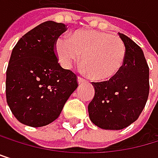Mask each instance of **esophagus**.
Here are the masks:
<instances>
[{
    "instance_id": "1",
    "label": "esophagus",
    "mask_w": 158,
    "mask_h": 158,
    "mask_svg": "<svg viewBox=\"0 0 158 158\" xmlns=\"http://www.w3.org/2000/svg\"><path fill=\"white\" fill-rule=\"evenodd\" d=\"M86 81L84 80V78H82L81 77H77V82H78V84H82V83H84Z\"/></svg>"
}]
</instances>
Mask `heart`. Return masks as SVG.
<instances>
[{"instance_id": "heart-1", "label": "heart", "mask_w": 158, "mask_h": 158, "mask_svg": "<svg viewBox=\"0 0 158 158\" xmlns=\"http://www.w3.org/2000/svg\"><path fill=\"white\" fill-rule=\"evenodd\" d=\"M56 52L63 67L70 68L82 56L85 72L97 81H108L123 66L126 47L119 37L84 30L77 32L72 40L66 36L58 39Z\"/></svg>"}]
</instances>
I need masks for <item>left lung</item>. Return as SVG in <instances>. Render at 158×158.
Instances as JSON below:
<instances>
[{
	"instance_id": "left-lung-1",
	"label": "left lung",
	"mask_w": 158,
	"mask_h": 158,
	"mask_svg": "<svg viewBox=\"0 0 158 158\" xmlns=\"http://www.w3.org/2000/svg\"><path fill=\"white\" fill-rule=\"evenodd\" d=\"M126 47L120 71L109 81L93 82L95 97L88 105L90 119L105 130H121L135 122L149 96V66L142 49L118 33Z\"/></svg>"
}]
</instances>
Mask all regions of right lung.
<instances>
[{
	"mask_svg": "<svg viewBox=\"0 0 158 158\" xmlns=\"http://www.w3.org/2000/svg\"><path fill=\"white\" fill-rule=\"evenodd\" d=\"M65 31L61 23H42L12 50L5 93L12 114L23 124L42 127L56 120L78 85L77 75L58 62L56 42Z\"/></svg>",
	"mask_w": 158,
	"mask_h": 158,
	"instance_id": "1",
	"label": "right lung"
}]
</instances>
